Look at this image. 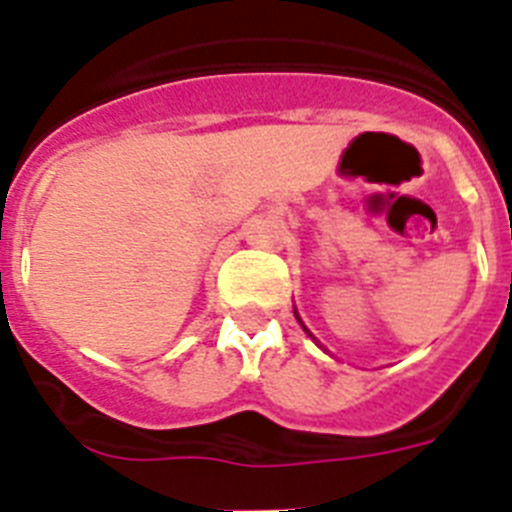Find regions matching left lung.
<instances>
[{
    "label": "left lung",
    "mask_w": 512,
    "mask_h": 512,
    "mask_svg": "<svg viewBox=\"0 0 512 512\" xmlns=\"http://www.w3.org/2000/svg\"><path fill=\"white\" fill-rule=\"evenodd\" d=\"M295 315H297V312H295ZM297 320H300V318H297ZM300 323H302V320H300ZM302 328H305V325H302ZM305 333L312 338V333H310V330H307V328H305Z\"/></svg>",
    "instance_id": "1"
}]
</instances>
